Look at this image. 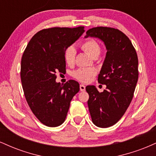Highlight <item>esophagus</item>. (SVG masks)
<instances>
[{"label": "esophagus", "instance_id": "esophagus-1", "mask_svg": "<svg viewBox=\"0 0 156 156\" xmlns=\"http://www.w3.org/2000/svg\"><path fill=\"white\" fill-rule=\"evenodd\" d=\"M86 89V87L83 85V84H80V90L81 91V92H84Z\"/></svg>", "mask_w": 156, "mask_h": 156}]
</instances>
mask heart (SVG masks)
I'll use <instances>...</instances> for the list:
<instances>
[{
	"label": "heart",
	"mask_w": 156,
	"mask_h": 156,
	"mask_svg": "<svg viewBox=\"0 0 156 156\" xmlns=\"http://www.w3.org/2000/svg\"><path fill=\"white\" fill-rule=\"evenodd\" d=\"M81 49L92 56L95 58L100 55L101 48L100 44L94 39H87L81 44ZM76 51L74 47L69 46L64 52V61L68 66H73L76 59ZM96 75V70L93 68H80L73 73V78L80 82H88Z\"/></svg>",
	"instance_id": "obj_1"
}]
</instances>
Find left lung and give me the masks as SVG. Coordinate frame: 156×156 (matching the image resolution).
Instances as JSON below:
<instances>
[{"instance_id":"1","label":"left lung","mask_w":156,"mask_h":156,"mask_svg":"<svg viewBox=\"0 0 156 156\" xmlns=\"http://www.w3.org/2000/svg\"><path fill=\"white\" fill-rule=\"evenodd\" d=\"M86 34V37L103 41L107 49L98 78L106 89L99 92L94 86H87L86 90L92 122L100 128H108L121 119L133 99L139 78L137 53L129 38L117 28L95 27Z\"/></svg>"}]
</instances>
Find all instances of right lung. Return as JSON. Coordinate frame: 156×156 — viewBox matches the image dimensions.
I'll list each match as a JSON object with an SVG mask.
<instances>
[{"label":"right lung","instance_id":"add662e5","mask_svg":"<svg viewBox=\"0 0 156 156\" xmlns=\"http://www.w3.org/2000/svg\"><path fill=\"white\" fill-rule=\"evenodd\" d=\"M84 32V26L44 28L31 39L21 59L20 78L25 97L35 117L48 127L65 120L70 101L79 83L55 82L58 72L66 71L64 52Z\"/></svg>","mask_w":156,"mask_h":156}]
</instances>
